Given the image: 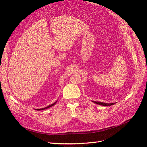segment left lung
I'll return each instance as SVG.
<instances>
[{
	"mask_svg": "<svg viewBox=\"0 0 147 147\" xmlns=\"http://www.w3.org/2000/svg\"><path fill=\"white\" fill-rule=\"evenodd\" d=\"M94 103L96 104H99L100 105H103V106H110V105H112L115 104V103H112V104H107V103H104V102H96V101H92Z\"/></svg>",
	"mask_w": 147,
	"mask_h": 147,
	"instance_id": "obj_1",
	"label": "left lung"
}]
</instances>
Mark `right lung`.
<instances>
[{"mask_svg":"<svg viewBox=\"0 0 147 147\" xmlns=\"http://www.w3.org/2000/svg\"><path fill=\"white\" fill-rule=\"evenodd\" d=\"M57 102V101H56ZM56 102H55L54 104H51V105H49V106H48V107H45V108H43V109H35V110H45V109H48V108H50V107H52V106H53L56 103Z\"/></svg>","mask_w":147,"mask_h":147,"instance_id":"1","label":"right lung"}]
</instances>
